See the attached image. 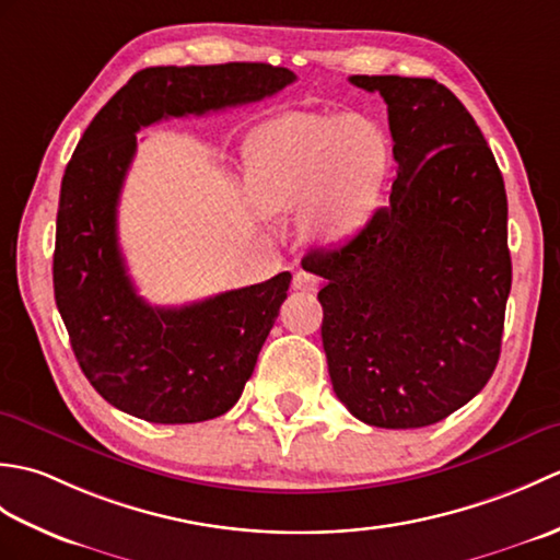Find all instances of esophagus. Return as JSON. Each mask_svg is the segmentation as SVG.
<instances>
[{
    "mask_svg": "<svg viewBox=\"0 0 560 560\" xmlns=\"http://www.w3.org/2000/svg\"><path fill=\"white\" fill-rule=\"evenodd\" d=\"M293 289L295 291H317L319 289V279L311 271H299L293 277Z\"/></svg>",
    "mask_w": 560,
    "mask_h": 560,
    "instance_id": "1",
    "label": "esophagus"
}]
</instances>
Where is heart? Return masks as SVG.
Listing matches in <instances>:
<instances>
[{
    "mask_svg": "<svg viewBox=\"0 0 560 560\" xmlns=\"http://www.w3.org/2000/svg\"><path fill=\"white\" fill-rule=\"evenodd\" d=\"M387 171V144L363 117L289 113L257 127L245 147V177L265 213L301 211L315 243L347 237L371 217Z\"/></svg>",
    "mask_w": 560,
    "mask_h": 560,
    "instance_id": "b5f03b06",
    "label": "heart"
}]
</instances>
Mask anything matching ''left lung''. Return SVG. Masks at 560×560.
Returning <instances> with one entry per match:
<instances>
[{"mask_svg": "<svg viewBox=\"0 0 560 560\" xmlns=\"http://www.w3.org/2000/svg\"><path fill=\"white\" fill-rule=\"evenodd\" d=\"M387 103L397 177L349 241L313 249L327 279L323 347L355 419L423 428L477 397L501 355L513 283L503 175L481 129L435 79L351 77Z\"/></svg>", "mask_w": 560, "mask_h": 560, "instance_id": "left-lung-1", "label": "left lung"}]
</instances>
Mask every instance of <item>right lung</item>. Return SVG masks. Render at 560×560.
<instances>
[{
	"instance_id": "1",
	"label": "right lung",
	"mask_w": 560,
	"mask_h": 560,
	"mask_svg": "<svg viewBox=\"0 0 560 560\" xmlns=\"http://www.w3.org/2000/svg\"><path fill=\"white\" fill-rule=\"evenodd\" d=\"M295 81L283 67H149L93 117L59 189L52 281L71 349L98 395L151 423L217 419L241 399L291 273L183 307L149 305L117 243V201L137 132L163 117L255 103Z\"/></svg>"
}]
</instances>
